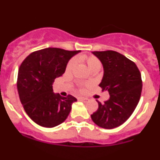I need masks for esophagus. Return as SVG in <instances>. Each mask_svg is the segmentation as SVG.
<instances>
[{"instance_id":"esophagus-1","label":"esophagus","mask_w":160,"mask_h":160,"mask_svg":"<svg viewBox=\"0 0 160 160\" xmlns=\"http://www.w3.org/2000/svg\"><path fill=\"white\" fill-rule=\"evenodd\" d=\"M78 99L80 100V101H82V102H87V101H88V98H87L81 97V98H79Z\"/></svg>"}]
</instances>
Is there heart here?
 <instances>
[{
  "instance_id": "obj_1",
  "label": "heart",
  "mask_w": 160,
  "mask_h": 160,
  "mask_svg": "<svg viewBox=\"0 0 160 160\" xmlns=\"http://www.w3.org/2000/svg\"><path fill=\"white\" fill-rule=\"evenodd\" d=\"M80 61L85 62L87 65L88 68L91 71H98L101 68L102 63L100 60L97 57L94 55H81L79 57ZM75 65V59H71V60L68 62L67 66H66V71H70L73 69V67ZM88 84L87 83H81L79 85V90L82 91L86 87H87Z\"/></svg>"
}]
</instances>
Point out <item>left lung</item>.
Instances as JSON below:
<instances>
[{"label":"left lung","mask_w":160,"mask_h":160,"mask_svg":"<svg viewBox=\"0 0 160 160\" xmlns=\"http://www.w3.org/2000/svg\"><path fill=\"white\" fill-rule=\"evenodd\" d=\"M101 61L104 74L99 87L108 91L110 98L93 114V122L100 128L112 129L130 118L139 101L142 92L141 73L135 63L113 50L92 52Z\"/></svg>","instance_id":"8db88e82"}]
</instances>
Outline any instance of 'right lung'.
Returning <instances> with one entry per match:
<instances>
[{"mask_svg":"<svg viewBox=\"0 0 160 160\" xmlns=\"http://www.w3.org/2000/svg\"><path fill=\"white\" fill-rule=\"evenodd\" d=\"M78 52L46 48L31 53L20 66L17 82L20 100L26 114L38 125L53 128L61 124L70 114L72 103L77 101L70 94L62 97L54 94L52 85Z\"/></svg>","mask_w":160,"mask_h":160,"instance_id":"right-lung-1","label":"right lung"}]
</instances>
